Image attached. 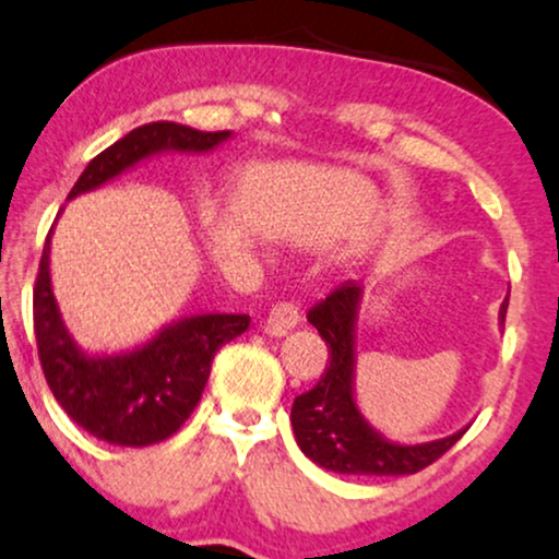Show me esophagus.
Segmentation results:
<instances>
[{
	"instance_id": "1",
	"label": "esophagus",
	"mask_w": 559,
	"mask_h": 559,
	"mask_svg": "<svg viewBox=\"0 0 559 559\" xmlns=\"http://www.w3.org/2000/svg\"><path fill=\"white\" fill-rule=\"evenodd\" d=\"M299 309L294 305H288V301H278V305H273L271 312H267V318L262 320V333L267 335H286L288 331H294V328L299 325Z\"/></svg>"
}]
</instances>
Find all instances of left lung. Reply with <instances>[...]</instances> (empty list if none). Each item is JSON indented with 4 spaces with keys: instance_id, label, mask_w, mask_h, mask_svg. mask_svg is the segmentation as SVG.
<instances>
[{
    "instance_id": "1",
    "label": "left lung",
    "mask_w": 559,
    "mask_h": 559,
    "mask_svg": "<svg viewBox=\"0 0 559 559\" xmlns=\"http://www.w3.org/2000/svg\"><path fill=\"white\" fill-rule=\"evenodd\" d=\"M361 284L344 281L318 307L309 309L307 320L318 328L328 346V361L318 385L294 399L292 427L297 445L309 461L335 474L352 476H406L427 468L461 440L466 429L432 442L388 440L356 406V318H359ZM508 305L500 307L506 320Z\"/></svg>"
}]
</instances>
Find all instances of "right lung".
<instances>
[{
	"instance_id": "1",
	"label": "right lung",
	"mask_w": 559,
	"mask_h": 559,
	"mask_svg": "<svg viewBox=\"0 0 559 559\" xmlns=\"http://www.w3.org/2000/svg\"><path fill=\"white\" fill-rule=\"evenodd\" d=\"M228 138V130L200 132L177 122L143 124L98 153L67 200L98 190L145 158L160 153H211ZM51 231L33 288V331L53 399L75 425L109 445L145 448L166 440L198 406L215 352L250 328V314H190L164 325L132 352L87 354L67 331L53 297Z\"/></svg>"
}]
</instances>
